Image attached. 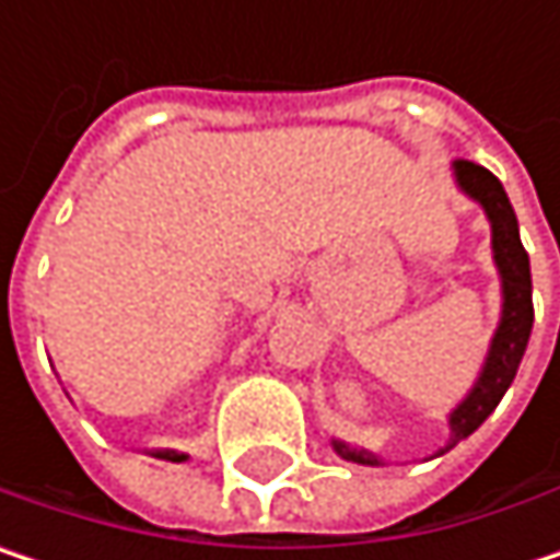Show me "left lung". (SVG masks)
<instances>
[{"label": "left lung", "instance_id": "1", "mask_svg": "<svg viewBox=\"0 0 560 560\" xmlns=\"http://www.w3.org/2000/svg\"><path fill=\"white\" fill-rule=\"evenodd\" d=\"M454 177H457V187L487 210V220H490V230H493V259H497L500 281H503V314H500V327H497V334L490 340V350H487V360H483V370H480L474 389L460 398V405L447 418L451 438L438 454H447L451 447H457L464 438H470L493 415V408L500 405V398H503L505 389L515 380V373H518L522 353L528 347L532 320H535L528 253H525V246L518 240V220H515V210H512V203L505 197L500 177L493 171L483 168V165H474V162H464V159L454 162ZM334 451L343 460L380 467L376 454L357 451V447H350L343 441H334Z\"/></svg>", "mask_w": 560, "mask_h": 560}]
</instances>
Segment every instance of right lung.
<instances>
[{
    "mask_svg": "<svg viewBox=\"0 0 560 560\" xmlns=\"http://www.w3.org/2000/svg\"><path fill=\"white\" fill-rule=\"evenodd\" d=\"M155 457H159V460H171V464L187 460V454H177V451H155Z\"/></svg>",
    "mask_w": 560,
    "mask_h": 560,
    "instance_id": "add662e5",
    "label": "right lung"
}]
</instances>
